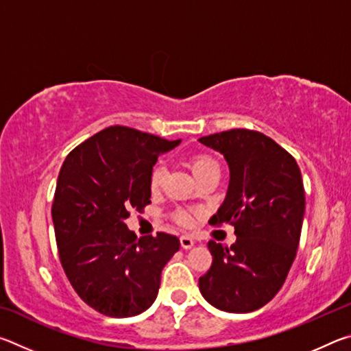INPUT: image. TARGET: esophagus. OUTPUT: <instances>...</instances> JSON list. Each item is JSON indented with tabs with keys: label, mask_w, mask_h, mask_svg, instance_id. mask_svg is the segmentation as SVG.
Listing matches in <instances>:
<instances>
[{
	"label": "esophagus",
	"mask_w": 351,
	"mask_h": 351,
	"mask_svg": "<svg viewBox=\"0 0 351 351\" xmlns=\"http://www.w3.org/2000/svg\"><path fill=\"white\" fill-rule=\"evenodd\" d=\"M180 241H181L182 249H190V247L195 245V241H193V239L190 235H181Z\"/></svg>",
	"instance_id": "34e87169"
}]
</instances>
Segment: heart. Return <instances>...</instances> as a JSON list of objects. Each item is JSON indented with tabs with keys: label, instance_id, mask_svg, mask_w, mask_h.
I'll return each instance as SVG.
<instances>
[{
	"label": "heart",
	"instance_id": "1",
	"mask_svg": "<svg viewBox=\"0 0 351 351\" xmlns=\"http://www.w3.org/2000/svg\"><path fill=\"white\" fill-rule=\"evenodd\" d=\"M190 170H192V173L197 180H201V178L210 173V171H219V164L217 162L215 158L210 156V154L197 153L193 154L192 159H190ZM164 175L165 169L162 164L153 165L150 176H148V186H150L152 190H158L162 186ZM175 219L182 226H190L195 221V213L187 210H178L175 212Z\"/></svg>",
	"mask_w": 351,
	"mask_h": 351
}]
</instances>
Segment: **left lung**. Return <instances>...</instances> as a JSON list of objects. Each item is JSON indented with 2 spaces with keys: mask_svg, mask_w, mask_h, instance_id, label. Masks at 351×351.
<instances>
[{
  "mask_svg": "<svg viewBox=\"0 0 351 351\" xmlns=\"http://www.w3.org/2000/svg\"><path fill=\"white\" fill-rule=\"evenodd\" d=\"M199 142L221 153L230 171L228 193L209 223L232 224L237 235L230 249L207 243L212 266L199 277V291L218 310L251 313L280 291L295 258L305 213L300 169L254 130H228Z\"/></svg>",
  "mask_w": 351,
  "mask_h": 351,
  "instance_id": "obj_1",
  "label": "left lung"
}]
</instances>
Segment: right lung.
I'll return each instance as SVG.
<instances>
[{
    "label": "right lung",
    "mask_w": 351,
    "mask_h": 351,
    "mask_svg": "<svg viewBox=\"0 0 351 351\" xmlns=\"http://www.w3.org/2000/svg\"><path fill=\"white\" fill-rule=\"evenodd\" d=\"M180 142L114 125L64 159L52 203L58 257L75 293L100 314L132 317L150 308L180 249L176 235L138 239L123 223L152 203L153 165Z\"/></svg>",
    "instance_id": "add662e5"
}]
</instances>
